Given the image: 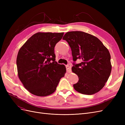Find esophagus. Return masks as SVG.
Segmentation results:
<instances>
[{
	"label": "esophagus",
	"mask_w": 125,
	"mask_h": 125,
	"mask_svg": "<svg viewBox=\"0 0 125 125\" xmlns=\"http://www.w3.org/2000/svg\"><path fill=\"white\" fill-rule=\"evenodd\" d=\"M66 69H67V73H70L71 71V66L70 65H66Z\"/></svg>",
	"instance_id": "34e87169"
}]
</instances>
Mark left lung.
Masks as SVG:
<instances>
[{
  "mask_svg": "<svg viewBox=\"0 0 125 125\" xmlns=\"http://www.w3.org/2000/svg\"><path fill=\"white\" fill-rule=\"evenodd\" d=\"M62 39L71 48L73 61L72 71L78 75L79 81L73 84L75 91L92 95L103 88L111 73V55L107 48L95 36L81 31L67 32Z\"/></svg>",
  "mask_w": 125,
  "mask_h": 125,
  "instance_id": "8db88e82",
  "label": "left lung"
}]
</instances>
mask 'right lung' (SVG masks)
Segmentation results:
<instances>
[{"instance_id": "1", "label": "right lung", "mask_w": 125, "mask_h": 125, "mask_svg": "<svg viewBox=\"0 0 125 125\" xmlns=\"http://www.w3.org/2000/svg\"><path fill=\"white\" fill-rule=\"evenodd\" d=\"M62 33L38 32L33 35L19 51L17 65L19 78L29 92L38 96L53 93L65 76V65L55 62L54 47L62 39Z\"/></svg>"}]
</instances>
